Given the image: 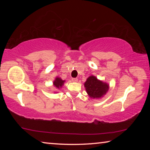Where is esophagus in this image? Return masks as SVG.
Wrapping results in <instances>:
<instances>
[{
	"label": "esophagus",
	"mask_w": 150,
	"mask_h": 150,
	"mask_svg": "<svg viewBox=\"0 0 150 150\" xmlns=\"http://www.w3.org/2000/svg\"><path fill=\"white\" fill-rule=\"evenodd\" d=\"M71 80H72L73 82H77V81H78L77 78H72Z\"/></svg>",
	"instance_id": "esophagus-1"
}]
</instances>
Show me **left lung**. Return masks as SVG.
Returning a JSON list of instances; mask_svg holds the SVG:
<instances>
[{
  "label": "left lung",
  "instance_id": "left-lung-1",
  "mask_svg": "<svg viewBox=\"0 0 150 150\" xmlns=\"http://www.w3.org/2000/svg\"><path fill=\"white\" fill-rule=\"evenodd\" d=\"M84 86L88 96L93 98L103 97L109 89V85L107 83L98 80L93 75L87 78Z\"/></svg>",
  "mask_w": 150,
  "mask_h": 150
}]
</instances>
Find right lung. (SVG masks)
Masks as SVG:
<instances>
[{
	"label": "right lung",
	"mask_w": 150,
	"mask_h": 150,
	"mask_svg": "<svg viewBox=\"0 0 150 150\" xmlns=\"http://www.w3.org/2000/svg\"><path fill=\"white\" fill-rule=\"evenodd\" d=\"M64 82L65 81L62 80L61 78L56 77L54 82H53V83H54V87L59 89V88H61L62 87V86L63 85V84H64Z\"/></svg>",
	"instance_id": "add662e5"
}]
</instances>
